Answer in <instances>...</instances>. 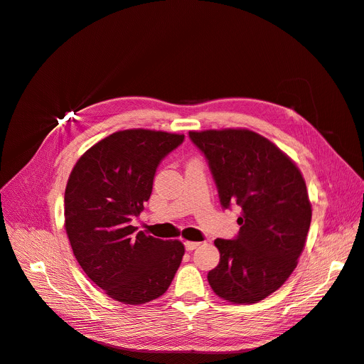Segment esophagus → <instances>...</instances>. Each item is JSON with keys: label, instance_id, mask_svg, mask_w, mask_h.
<instances>
[{"label": "esophagus", "instance_id": "esophagus-1", "mask_svg": "<svg viewBox=\"0 0 364 364\" xmlns=\"http://www.w3.org/2000/svg\"><path fill=\"white\" fill-rule=\"evenodd\" d=\"M198 246H200V242H193V240H186L185 242L186 251H194L196 248H198Z\"/></svg>", "mask_w": 364, "mask_h": 364}]
</instances>
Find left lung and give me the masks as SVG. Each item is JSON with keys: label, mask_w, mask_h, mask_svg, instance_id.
Masks as SVG:
<instances>
[{"label": "left lung", "mask_w": 364, "mask_h": 364, "mask_svg": "<svg viewBox=\"0 0 364 364\" xmlns=\"http://www.w3.org/2000/svg\"><path fill=\"white\" fill-rule=\"evenodd\" d=\"M206 155L224 208H242L235 240L216 239L213 293L251 304L279 289L299 263L312 220L303 174L273 141L248 128L190 132Z\"/></svg>", "instance_id": "obj_1"}]
</instances>
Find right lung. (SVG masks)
I'll list each match as a JSON object with an SVG mask.
<instances>
[{"label": "right lung", "instance_id": "1", "mask_svg": "<svg viewBox=\"0 0 364 364\" xmlns=\"http://www.w3.org/2000/svg\"><path fill=\"white\" fill-rule=\"evenodd\" d=\"M183 134L133 128L97 141L73 167L64 196V227L88 278L116 301L143 304L161 297L185 246L132 225L152 193L159 161Z\"/></svg>", "mask_w": 364, "mask_h": 364}]
</instances>
